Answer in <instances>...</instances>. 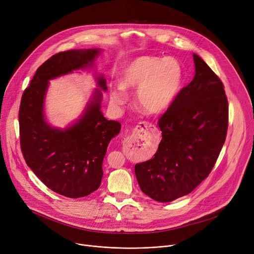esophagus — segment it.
Masks as SVG:
<instances>
[{"label": "esophagus", "instance_id": "esophagus-1", "mask_svg": "<svg viewBox=\"0 0 254 254\" xmlns=\"http://www.w3.org/2000/svg\"><path fill=\"white\" fill-rule=\"evenodd\" d=\"M143 128H146V129H153L154 128V126L152 125V124H150V123H147V122H142V123H140V125H138L137 127H136V129H137L138 131H139V129H141V130H143Z\"/></svg>", "mask_w": 254, "mask_h": 254}]
</instances>
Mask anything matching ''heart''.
<instances>
[{"instance_id":"b5f03b06","label":"heart","mask_w":254,"mask_h":254,"mask_svg":"<svg viewBox=\"0 0 254 254\" xmlns=\"http://www.w3.org/2000/svg\"><path fill=\"white\" fill-rule=\"evenodd\" d=\"M182 79V67L174 58L139 57L123 70L120 85L110 93L111 102L123 106L128 101L125 89H136V104L148 114H161L176 99Z\"/></svg>"}]
</instances>
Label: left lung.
Listing matches in <instances>:
<instances>
[{"label": "left lung", "instance_id": "1", "mask_svg": "<svg viewBox=\"0 0 254 254\" xmlns=\"http://www.w3.org/2000/svg\"><path fill=\"white\" fill-rule=\"evenodd\" d=\"M195 75L159 120L154 157L135 165L141 191L171 202L196 188L216 164L228 129V101L220 78L193 54Z\"/></svg>", "mask_w": 254, "mask_h": 254}]
</instances>
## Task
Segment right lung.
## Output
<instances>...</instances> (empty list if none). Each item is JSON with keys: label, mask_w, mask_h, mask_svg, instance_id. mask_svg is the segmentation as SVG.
Masks as SVG:
<instances>
[{"label": "right lung", "mask_w": 254, "mask_h": 254, "mask_svg": "<svg viewBox=\"0 0 254 254\" xmlns=\"http://www.w3.org/2000/svg\"><path fill=\"white\" fill-rule=\"evenodd\" d=\"M101 49L61 52L38 68L24 90L19 109L20 145L27 166L47 187L69 198L87 196L100 187L103 161L121 124L107 120L102 111L107 80L97 75L96 85L82 114L66 128L50 125L45 101L50 80L78 70L93 68Z\"/></svg>", "instance_id": "add662e5"}]
</instances>
